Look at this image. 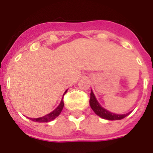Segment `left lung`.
Returning a JSON list of instances; mask_svg holds the SVG:
<instances>
[{"mask_svg":"<svg viewBox=\"0 0 153 153\" xmlns=\"http://www.w3.org/2000/svg\"><path fill=\"white\" fill-rule=\"evenodd\" d=\"M90 105H91V109H93L94 112L98 116L101 117L102 118L106 119V120H111V121H114V120H121V119H123L124 117H126V116H128V114H129L128 113V114H115L114 113H110V112L107 111L106 109L102 108L100 105H99L98 101L96 100L95 96H94L92 91L91 92Z\"/></svg>","mask_w":153,"mask_h":153,"instance_id":"obj_1","label":"left lung"}]
</instances>
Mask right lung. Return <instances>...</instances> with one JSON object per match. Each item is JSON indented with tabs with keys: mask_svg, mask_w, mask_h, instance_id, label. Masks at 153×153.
<instances>
[{
	"mask_svg": "<svg viewBox=\"0 0 153 153\" xmlns=\"http://www.w3.org/2000/svg\"><path fill=\"white\" fill-rule=\"evenodd\" d=\"M67 91L65 92V94L67 93ZM63 105H64V102H63V100L62 99L61 102H60V104L59 105V106L56 108V109L52 111L50 114H47L45 116L41 117H39V118H30L32 121H36V122H49V121H52L55 117H57L60 114L61 111L62 110V108H63Z\"/></svg>",
	"mask_w": 153,
	"mask_h": 153,
	"instance_id": "add662e5",
	"label": "right lung"
}]
</instances>
